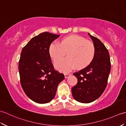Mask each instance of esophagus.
<instances>
[{"label":"esophagus","instance_id":"esophagus-1","mask_svg":"<svg viewBox=\"0 0 126 126\" xmlns=\"http://www.w3.org/2000/svg\"><path fill=\"white\" fill-rule=\"evenodd\" d=\"M70 76V74H64V76H65V78H68V77H69V76Z\"/></svg>","mask_w":126,"mask_h":126}]
</instances>
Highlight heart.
<instances>
[{"instance_id":"obj_1","label":"heart","mask_w":126,"mask_h":126,"mask_svg":"<svg viewBox=\"0 0 126 126\" xmlns=\"http://www.w3.org/2000/svg\"><path fill=\"white\" fill-rule=\"evenodd\" d=\"M49 52L51 57L56 61L66 55L68 57L55 63L58 70L68 72L75 67L84 68L89 65L95 56V49L93 44L79 36H70L61 40L60 43H51Z\"/></svg>"}]
</instances>
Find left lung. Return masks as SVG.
Instances as JSON below:
<instances>
[{
  "instance_id": "1",
  "label": "left lung",
  "mask_w": 126,
  "mask_h": 126,
  "mask_svg": "<svg viewBox=\"0 0 126 126\" xmlns=\"http://www.w3.org/2000/svg\"><path fill=\"white\" fill-rule=\"evenodd\" d=\"M88 34L95 47L94 58L87 67L74 74L78 82L71 89L75 100L84 103L94 101L102 94L107 85L111 68L107 49L100 39Z\"/></svg>"
}]
</instances>
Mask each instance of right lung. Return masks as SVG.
Wrapping results in <instances>:
<instances>
[{
  "instance_id": "right-lung-1",
  "label": "right lung",
  "mask_w": 126,
  "mask_h": 126,
  "mask_svg": "<svg viewBox=\"0 0 126 126\" xmlns=\"http://www.w3.org/2000/svg\"><path fill=\"white\" fill-rule=\"evenodd\" d=\"M60 36L44 32L33 37L22 50L18 64L20 84L25 94L36 103L51 101L64 79L54 69L49 52L51 43Z\"/></svg>"
}]
</instances>
